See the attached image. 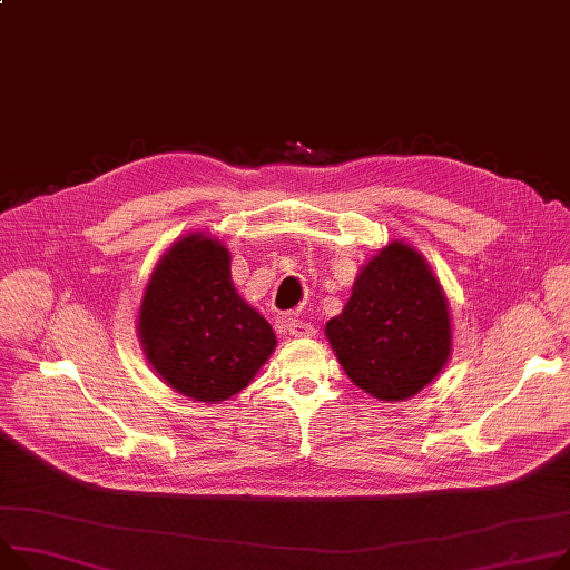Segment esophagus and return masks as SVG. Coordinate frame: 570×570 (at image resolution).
Wrapping results in <instances>:
<instances>
[{"instance_id":"obj_1","label":"esophagus","mask_w":570,"mask_h":570,"mask_svg":"<svg viewBox=\"0 0 570 570\" xmlns=\"http://www.w3.org/2000/svg\"><path fill=\"white\" fill-rule=\"evenodd\" d=\"M284 330L291 334V336H314L316 334V327L307 321H302L297 316H284Z\"/></svg>"}]
</instances>
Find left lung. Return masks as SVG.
<instances>
[{"label":"left lung","instance_id":"1","mask_svg":"<svg viewBox=\"0 0 570 570\" xmlns=\"http://www.w3.org/2000/svg\"><path fill=\"white\" fill-rule=\"evenodd\" d=\"M325 332L351 381L381 401L426 387L451 346L444 293L424 258L403 243L364 265L348 305Z\"/></svg>","mask_w":570,"mask_h":570}]
</instances>
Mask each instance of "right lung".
Here are the masks:
<instances>
[{"label": "right lung", "instance_id": "1", "mask_svg": "<svg viewBox=\"0 0 570 570\" xmlns=\"http://www.w3.org/2000/svg\"><path fill=\"white\" fill-rule=\"evenodd\" d=\"M139 338L165 383L206 403L247 387L277 346L271 323L236 293L229 252L195 234L174 243L150 275Z\"/></svg>", "mask_w": 570, "mask_h": 570}]
</instances>
